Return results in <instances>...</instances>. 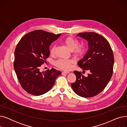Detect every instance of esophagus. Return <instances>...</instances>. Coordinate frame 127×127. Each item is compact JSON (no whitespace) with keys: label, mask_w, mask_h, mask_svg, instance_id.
<instances>
[{"label":"esophagus","mask_w":127,"mask_h":127,"mask_svg":"<svg viewBox=\"0 0 127 127\" xmlns=\"http://www.w3.org/2000/svg\"><path fill=\"white\" fill-rule=\"evenodd\" d=\"M69 72L68 71H63L62 72V75H64V74H69Z\"/></svg>","instance_id":"obj_1"}]
</instances>
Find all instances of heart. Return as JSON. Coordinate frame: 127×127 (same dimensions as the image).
<instances>
[{"label": "heart", "mask_w": 127, "mask_h": 127, "mask_svg": "<svg viewBox=\"0 0 127 127\" xmlns=\"http://www.w3.org/2000/svg\"><path fill=\"white\" fill-rule=\"evenodd\" d=\"M63 44L72 51V56L75 58L81 57L84 53V49L83 48L78 47L79 42L77 39L71 36H67L64 39ZM56 52V46H52L50 49V53L51 56H54ZM74 63L72 60H58L54 63V65L57 67L65 70H68L71 68Z\"/></svg>", "instance_id": "obj_1"}]
</instances>
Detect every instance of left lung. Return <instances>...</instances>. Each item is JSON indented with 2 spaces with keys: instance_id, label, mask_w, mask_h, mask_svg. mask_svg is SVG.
Here are the masks:
<instances>
[{
  "instance_id": "1",
  "label": "left lung",
  "mask_w": 127,
  "mask_h": 127,
  "mask_svg": "<svg viewBox=\"0 0 127 127\" xmlns=\"http://www.w3.org/2000/svg\"><path fill=\"white\" fill-rule=\"evenodd\" d=\"M77 36L88 42L89 49L78 65L90 74L85 77L74 71L76 81L71 84L78 95L89 98L100 93L110 81L113 74L114 59L111 47L104 37L95 32L80 33Z\"/></svg>"
}]
</instances>
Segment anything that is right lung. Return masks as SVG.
<instances>
[{
  "label": "right lung",
  "instance_id": "add662e5",
  "mask_svg": "<svg viewBox=\"0 0 127 127\" xmlns=\"http://www.w3.org/2000/svg\"><path fill=\"white\" fill-rule=\"evenodd\" d=\"M37 30L20 40L14 51V68L23 89L29 94L42 95L54 85L61 72L55 68L40 71L39 67L50 55L49 46L61 35Z\"/></svg>",
  "mask_w": 127,
  "mask_h": 127
}]
</instances>
